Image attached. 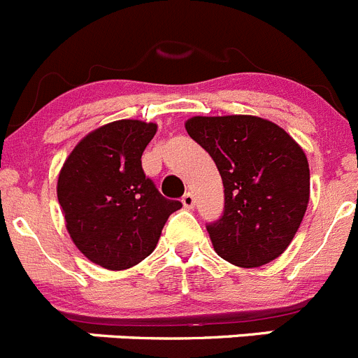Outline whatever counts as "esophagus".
<instances>
[{
	"instance_id": "1",
	"label": "esophagus",
	"mask_w": 358,
	"mask_h": 358,
	"mask_svg": "<svg viewBox=\"0 0 358 358\" xmlns=\"http://www.w3.org/2000/svg\"><path fill=\"white\" fill-rule=\"evenodd\" d=\"M182 203H183V207L185 208H192L194 207V196H192V192H185L182 198Z\"/></svg>"
}]
</instances>
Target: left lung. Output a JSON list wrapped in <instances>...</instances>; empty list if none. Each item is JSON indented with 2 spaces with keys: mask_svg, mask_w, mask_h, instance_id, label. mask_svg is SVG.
Instances as JSON below:
<instances>
[{
  "mask_svg": "<svg viewBox=\"0 0 358 358\" xmlns=\"http://www.w3.org/2000/svg\"><path fill=\"white\" fill-rule=\"evenodd\" d=\"M185 130L208 151L223 178V217L207 227L215 253L239 267L278 259L294 239L310 198L301 146L257 115H194Z\"/></svg>",
  "mask_w": 358,
  "mask_h": 358,
  "instance_id": "8db88e82",
  "label": "left lung"
}]
</instances>
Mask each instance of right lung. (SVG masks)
Instances as JSON below:
<instances>
[{
  "instance_id": "right-lung-1",
  "label": "right lung",
  "mask_w": 358,
  "mask_h": 358,
  "mask_svg": "<svg viewBox=\"0 0 358 358\" xmlns=\"http://www.w3.org/2000/svg\"><path fill=\"white\" fill-rule=\"evenodd\" d=\"M157 124L119 119L87 134L64 162L57 196L75 246L92 264L121 271L157 248L182 203L166 199L143 171Z\"/></svg>"
}]
</instances>
